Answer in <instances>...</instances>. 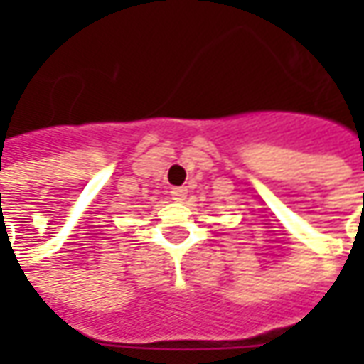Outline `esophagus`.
I'll use <instances>...</instances> for the list:
<instances>
[{
	"label": "esophagus",
	"mask_w": 364,
	"mask_h": 364,
	"mask_svg": "<svg viewBox=\"0 0 364 364\" xmlns=\"http://www.w3.org/2000/svg\"><path fill=\"white\" fill-rule=\"evenodd\" d=\"M171 198L177 200V203H183L187 198V189L185 187H175V189H171Z\"/></svg>",
	"instance_id": "34e87169"
}]
</instances>
